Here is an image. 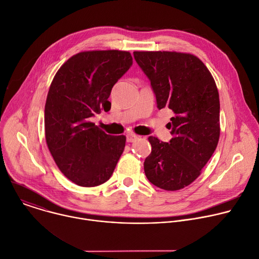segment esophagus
Instances as JSON below:
<instances>
[{
  "instance_id": "34e87169",
  "label": "esophagus",
  "mask_w": 259,
  "mask_h": 259,
  "mask_svg": "<svg viewBox=\"0 0 259 259\" xmlns=\"http://www.w3.org/2000/svg\"><path fill=\"white\" fill-rule=\"evenodd\" d=\"M137 138H138V136L135 135V134H133V133H129V134L126 135V139H127L128 142H133V141H135Z\"/></svg>"
}]
</instances>
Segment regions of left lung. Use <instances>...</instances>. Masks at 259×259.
I'll list each match as a JSON object with an SVG mask.
<instances>
[{
  "label": "left lung",
  "mask_w": 259,
  "mask_h": 259,
  "mask_svg": "<svg viewBox=\"0 0 259 259\" xmlns=\"http://www.w3.org/2000/svg\"><path fill=\"white\" fill-rule=\"evenodd\" d=\"M151 81L159 109H171L168 142L150 136L152 153L144 161L146 178L165 191L195 181L213 155L220 135L219 94L200 58L175 51H134Z\"/></svg>",
  "instance_id": "8db88e82"
}]
</instances>
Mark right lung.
<instances>
[{
	"label": "right lung",
	"mask_w": 259,
	"mask_h": 259,
	"mask_svg": "<svg viewBox=\"0 0 259 259\" xmlns=\"http://www.w3.org/2000/svg\"><path fill=\"white\" fill-rule=\"evenodd\" d=\"M132 62L128 51L80 52L60 66L50 85L46 142L62 174L80 187L108 180L123 154L126 136L108 135L90 119L110 108V91Z\"/></svg>",
	"instance_id": "obj_1"
}]
</instances>
